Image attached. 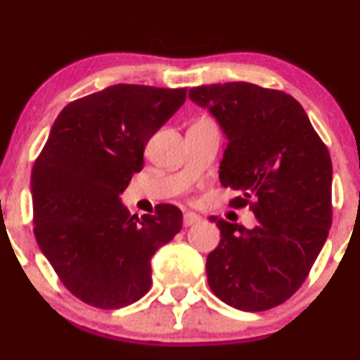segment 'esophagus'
<instances>
[{
	"label": "esophagus",
	"instance_id": "1",
	"mask_svg": "<svg viewBox=\"0 0 360 360\" xmlns=\"http://www.w3.org/2000/svg\"><path fill=\"white\" fill-rule=\"evenodd\" d=\"M201 220V217L200 214H196V213H184V217H183V225L184 226H191V225H194V223H198Z\"/></svg>",
	"mask_w": 360,
	"mask_h": 360
}]
</instances>
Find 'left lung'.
<instances>
[{"label":"left lung","instance_id":"8db88e82","mask_svg":"<svg viewBox=\"0 0 360 360\" xmlns=\"http://www.w3.org/2000/svg\"><path fill=\"white\" fill-rule=\"evenodd\" d=\"M189 98L218 120L229 143L223 188L249 206L252 230L212 217L221 238L206 259L208 284L223 303L264 311L291 298L308 278L332 226V159L291 94L250 82L198 86Z\"/></svg>","mask_w":360,"mask_h":360}]
</instances>
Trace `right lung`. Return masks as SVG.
Segmentation results:
<instances>
[{"instance_id":"right-lung-1","label":"right lung","mask_w":360,"mask_h":360,"mask_svg":"<svg viewBox=\"0 0 360 360\" xmlns=\"http://www.w3.org/2000/svg\"><path fill=\"white\" fill-rule=\"evenodd\" d=\"M186 100V88L117 84L69 103L32 169L34 233L76 298L118 309L150 289V259L183 226L174 205L137 214L120 194L143 167L152 135Z\"/></svg>"}]
</instances>
